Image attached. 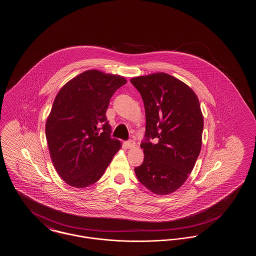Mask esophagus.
Returning a JSON list of instances; mask_svg holds the SVG:
<instances>
[{
  "label": "esophagus",
  "instance_id": "34e87169",
  "mask_svg": "<svg viewBox=\"0 0 256 256\" xmlns=\"http://www.w3.org/2000/svg\"><path fill=\"white\" fill-rule=\"evenodd\" d=\"M126 148H134V146H135V142H134V140H128V141L126 142Z\"/></svg>",
  "mask_w": 256,
  "mask_h": 256
}]
</instances>
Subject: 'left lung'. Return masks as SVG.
I'll return each instance as SVG.
<instances>
[{
	"label": "left lung",
	"mask_w": 256,
	"mask_h": 256,
	"mask_svg": "<svg viewBox=\"0 0 256 256\" xmlns=\"http://www.w3.org/2000/svg\"><path fill=\"white\" fill-rule=\"evenodd\" d=\"M130 82L146 113L144 161L134 172L152 193L170 194L186 182L200 152L204 116L198 98L189 86L166 73L136 76Z\"/></svg>",
	"instance_id": "8db88e82"
}]
</instances>
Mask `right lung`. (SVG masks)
Segmentation results:
<instances>
[{
    "label": "right lung",
    "instance_id": "obj_1",
    "mask_svg": "<svg viewBox=\"0 0 256 256\" xmlns=\"http://www.w3.org/2000/svg\"><path fill=\"white\" fill-rule=\"evenodd\" d=\"M126 84L121 76L88 70L58 93L45 130L52 164L68 185L84 188L97 182L120 150L121 142L110 137L106 112Z\"/></svg>",
    "mask_w": 256,
    "mask_h": 256
}]
</instances>
